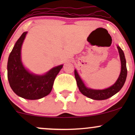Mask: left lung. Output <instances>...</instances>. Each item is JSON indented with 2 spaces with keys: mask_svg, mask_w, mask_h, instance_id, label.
<instances>
[{
  "mask_svg": "<svg viewBox=\"0 0 135 135\" xmlns=\"http://www.w3.org/2000/svg\"><path fill=\"white\" fill-rule=\"evenodd\" d=\"M119 56H120V64H121V69H120V75L116 80V82L110 87L106 88L104 89H94L86 87L83 80L80 78L79 75L77 70L75 69L74 74L75 77L77 81V84L79 89L83 95L86 96L89 98L95 100H103L112 97L114 94L118 93L121 89L122 86L124 84L127 77V68H126V61L125 58L124 53L121 48L117 46Z\"/></svg>",
  "mask_w": 135,
  "mask_h": 135,
  "instance_id": "left-lung-1",
  "label": "left lung"
}]
</instances>
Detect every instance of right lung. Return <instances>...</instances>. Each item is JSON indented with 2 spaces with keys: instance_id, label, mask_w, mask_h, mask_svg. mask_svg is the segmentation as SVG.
<instances>
[{
  "instance_id": "1",
  "label": "right lung",
  "mask_w": 135,
  "mask_h": 135,
  "mask_svg": "<svg viewBox=\"0 0 135 135\" xmlns=\"http://www.w3.org/2000/svg\"><path fill=\"white\" fill-rule=\"evenodd\" d=\"M27 32H23L15 43L7 61V78L11 88L19 97L38 100L51 93L54 80L63 65L56 66L43 75L30 72L21 61V47Z\"/></svg>"
}]
</instances>
